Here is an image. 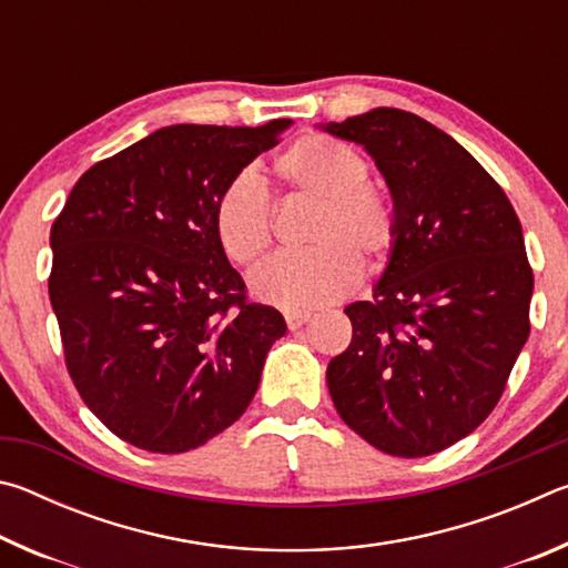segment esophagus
Returning <instances> with one entry per match:
<instances>
[{
  "mask_svg": "<svg viewBox=\"0 0 568 568\" xmlns=\"http://www.w3.org/2000/svg\"><path fill=\"white\" fill-rule=\"evenodd\" d=\"M311 318H313L311 311H287L285 313V323H287V328H291V331L303 328V325Z\"/></svg>",
  "mask_w": 568,
  "mask_h": 568,
  "instance_id": "1",
  "label": "esophagus"
}]
</instances>
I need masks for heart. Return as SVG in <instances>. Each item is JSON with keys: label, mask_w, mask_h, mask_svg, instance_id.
<instances>
[{"label": "heart", "mask_w": 568, "mask_h": 568, "mask_svg": "<svg viewBox=\"0 0 568 568\" xmlns=\"http://www.w3.org/2000/svg\"><path fill=\"white\" fill-rule=\"evenodd\" d=\"M287 190L318 203L305 250L277 253L250 273L257 301L283 311H311L351 293L361 281V261L376 263L396 243V207L368 182V162L325 134H303L273 162ZM215 237L235 265H253L271 245V205L253 172H240L220 192L213 213Z\"/></svg>", "instance_id": "1"}]
</instances>
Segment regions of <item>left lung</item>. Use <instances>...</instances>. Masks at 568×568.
Wrapping results in <instances>:
<instances>
[{"mask_svg":"<svg viewBox=\"0 0 568 568\" xmlns=\"http://www.w3.org/2000/svg\"><path fill=\"white\" fill-rule=\"evenodd\" d=\"M318 128L368 152L398 220L373 301L345 307L353 341L325 373L335 410L383 454H438L488 418L528 338L521 223L476 158L418 114L376 108Z\"/></svg>","mask_w":568,"mask_h":568,"instance_id":"8db88e82","label":"left lung"}]
</instances>
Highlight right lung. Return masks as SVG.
Masks as SVG:
<instances>
[{
  "instance_id": "add662e5",
  "label": "right lung",
  "mask_w": 568,
  "mask_h": 568,
  "mask_svg": "<svg viewBox=\"0 0 568 568\" xmlns=\"http://www.w3.org/2000/svg\"><path fill=\"white\" fill-rule=\"evenodd\" d=\"M291 124L160 128L84 172L54 220L50 301L67 371L128 444L185 454L253 400L287 325L245 301L213 213L227 182Z\"/></svg>"
}]
</instances>
